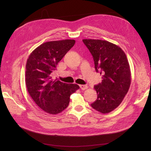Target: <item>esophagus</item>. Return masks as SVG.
Masks as SVG:
<instances>
[{
	"instance_id": "obj_1",
	"label": "esophagus",
	"mask_w": 151,
	"mask_h": 151,
	"mask_svg": "<svg viewBox=\"0 0 151 151\" xmlns=\"http://www.w3.org/2000/svg\"><path fill=\"white\" fill-rule=\"evenodd\" d=\"M79 86H80V88L82 90H85V89L88 88V86H87V85H80Z\"/></svg>"
}]
</instances>
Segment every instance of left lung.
<instances>
[{
	"label": "left lung",
	"instance_id": "1",
	"mask_svg": "<svg viewBox=\"0 0 151 151\" xmlns=\"http://www.w3.org/2000/svg\"><path fill=\"white\" fill-rule=\"evenodd\" d=\"M83 42L93 57L96 71H100L103 79L94 86L98 98L91 106L100 113H108L119 106L129 89V63L122 49L108 41L84 39Z\"/></svg>",
	"mask_w": 151,
	"mask_h": 151
}]
</instances>
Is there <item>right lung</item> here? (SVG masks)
Returning a JSON list of instances; mask_svg holds the SVG:
<instances>
[{
  "mask_svg": "<svg viewBox=\"0 0 151 151\" xmlns=\"http://www.w3.org/2000/svg\"><path fill=\"white\" fill-rule=\"evenodd\" d=\"M76 43L74 40L48 42L30 54L26 65L27 89L35 103L52 115L60 113L68 106L70 96L79 89L76 84H67L53 79L57 65Z\"/></svg>",
  "mask_w": 151,
  "mask_h": 151,
  "instance_id": "1",
  "label": "right lung"
}]
</instances>
